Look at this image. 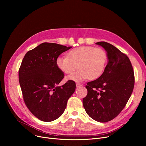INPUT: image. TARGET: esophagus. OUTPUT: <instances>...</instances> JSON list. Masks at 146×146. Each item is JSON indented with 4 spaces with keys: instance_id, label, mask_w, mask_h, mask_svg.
Wrapping results in <instances>:
<instances>
[{
    "instance_id": "esophagus-1",
    "label": "esophagus",
    "mask_w": 146,
    "mask_h": 146,
    "mask_svg": "<svg viewBox=\"0 0 146 146\" xmlns=\"http://www.w3.org/2000/svg\"><path fill=\"white\" fill-rule=\"evenodd\" d=\"M83 86V84H82V83H76V86H77V88L80 87V86Z\"/></svg>"
}]
</instances>
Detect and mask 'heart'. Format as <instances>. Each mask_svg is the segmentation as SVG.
<instances>
[{
    "mask_svg": "<svg viewBox=\"0 0 146 146\" xmlns=\"http://www.w3.org/2000/svg\"><path fill=\"white\" fill-rule=\"evenodd\" d=\"M107 61L105 52L100 48L81 46L68 52V56H60L56 64L65 74L72 73L77 68L78 71L68 77V79L81 82L90 78L93 80L99 78L104 72Z\"/></svg>",
    "mask_w": 146,
    "mask_h": 146,
    "instance_id": "obj_1",
    "label": "heart"
}]
</instances>
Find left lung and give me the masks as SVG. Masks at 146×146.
<instances>
[{
    "label": "left lung",
    "mask_w": 146,
    "mask_h": 146,
    "mask_svg": "<svg viewBox=\"0 0 146 146\" xmlns=\"http://www.w3.org/2000/svg\"><path fill=\"white\" fill-rule=\"evenodd\" d=\"M107 52L108 63L104 73L87 83L88 94L83 99L86 113L94 120L107 122L125 107L135 85L134 72L128 56L107 42L96 43Z\"/></svg>",
    "instance_id": "left-lung-1"
}]
</instances>
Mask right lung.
<instances>
[{
	"instance_id": "1",
	"label": "right lung",
	"mask_w": 146,
	"mask_h": 146,
	"mask_svg": "<svg viewBox=\"0 0 146 146\" xmlns=\"http://www.w3.org/2000/svg\"><path fill=\"white\" fill-rule=\"evenodd\" d=\"M71 47L44 42L27 52L22 61L19 81L24 100L39 120L51 122L62 115L76 90L72 80L58 85L64 76L56 64L59 55Z\"/></svg>"
}]
</instances>
